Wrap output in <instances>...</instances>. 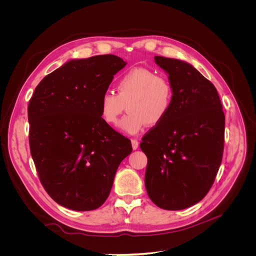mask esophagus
<instances>
[{
	"label": "esophagus",
	"instance_id": "obj_1",
	"mask_svg": "<svg viewBox=\"0 0 256 256\" xmlns=\"http://www.w3.org/2000/svg\"><path fill=\"white\" fill-rule=\"evenodd\" d=\"M131 144H132V148H134V150H138V140H136V138H132V140H131Z\"/></svg>",
	"mask_w": 256,
	"mask_h": 256
}]
</instances>
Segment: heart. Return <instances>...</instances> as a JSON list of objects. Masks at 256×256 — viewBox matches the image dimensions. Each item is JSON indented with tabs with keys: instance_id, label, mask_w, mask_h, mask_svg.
Returning <instances> with one entry per match:
<instances>
[{
	"instance_id": "obj_1",
	"label": "heart",
	"mask_w": 256,
	"mask_h": 256,
	"mask_svg": "<svg viewBox=\"0 0 256 256\" xmlns=\"http://www.w3.org/2000/svg\"><path fill=\"white\" fill-rule=\"evenodd\" d=\"M116 90L118 95L110 90L102 94L100 116L108 125L114 126L126 106L128 114L120 122V129L128 134H138L146 122L157 125L172 104L171 82L146 68H134L126 72L116 84Z\"/></svg>"
}]
</instances>
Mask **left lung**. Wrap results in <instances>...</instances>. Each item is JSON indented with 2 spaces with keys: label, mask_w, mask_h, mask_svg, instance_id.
<instances>
[{
  "label": "left lung",
  "mask_w": 256,
  "mask_h": 256,
  "mask_svg": "<svg viewBox=\"0 0 256 256\" xmlns=\"http://www.w3.org/2000/svg\"><path fill=\"white\" fill-rule=\"evenodd\" d=\"M173 88L166 118L143 138L145 187L158 207L180 210L198 203L220 168L226 118L214 84L191 64L154 56Z\"/></svg>",
  "instance_id": "8db88e82"
}]
</instances>
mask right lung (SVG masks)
Here are the masks:
<instances>
[{"label": "right lung", "mask_w": 256, "mask_h": 256, "mask_svg": "<svg viewBox=\"0 0 256 256\" xmlns=\"http://www.w3.org/2000/svg\"><path fill=\"white\" fill-rule=\"evenodd\" d=\"M126 65L113 54L70 60L46 76L30 100V154L44 190L66 208L102 206L132 152L99 110L100 98Z\"/></svg>", "instance_id": "1"}]
</instances>
